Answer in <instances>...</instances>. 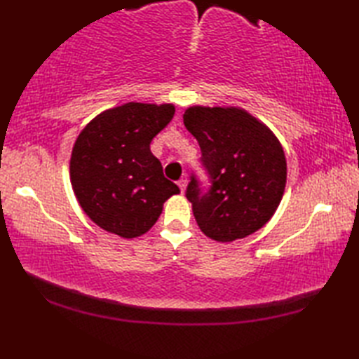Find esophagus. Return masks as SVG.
Masks as SVG:
<instances>
[{"label":"esophagus","instance_id":"1","mask_svg":"<svg viewBox=\"0 0 359 359\" xmlns=\"http://www.w3.org/2000/svg\"><path fill=\"white\" fill-rule=\"evenodd\" d=\"M187 175H184V177H180L179 179V182H177V185H179V188H180V191H185V187H187Z\"/></svg>","mask_w":359,"mask_h":359}]
</instances>
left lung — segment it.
<instances>
[{
    "label": "left lung",
    "mask_w": 359,
    "mask_h": 359,
    "mask_svg": "<svg viewBox=\"0 0 359 359\" xmlns=\"http://www.w3.org/2000/svg\"><path fill=\"white\" fill-rule=\"evenodd\" d=\"M184 123L201 147L203 187L191 172L185 196L201 230L219 242L247 238L276 211L287 182L284 149L269 128L236 108L187 109Z\"/></svg>",
    "instance_id": "8db88e82"
}]
</instances>
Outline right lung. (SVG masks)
I'll return each instance as SVG.
<instances>
[{
	"mask_svg": "<svg viewBox=\"0 0 359 359\" xmlns=\"http://www.w3.org/2000/svg\"><path fill=\"white\" fill-rule=\"evenodd\" d=\"M172 117V104L126 103L80 133L71 156L72 188L103 230L137 238L157 222L163 202L180 193L149 148Z\"/></svg>",
	"mask_w": 359,
	"mask_h": 359,
	"instance_id": "right-lung-1",
	"label": "right lung"
}]
</instances>
